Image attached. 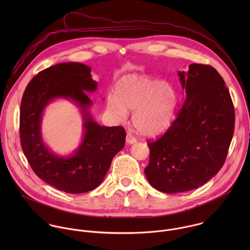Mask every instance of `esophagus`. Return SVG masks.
<instances>
[{"mask_svg":"<svg viewBox=\"0 0 250 250\" xmlns=\"http://www.w3.org/2000/svg\"><path fill=\"white\" fill-rule=\"evenodd\" d=\"M136 142H137V140H136L132 135H130V134L127 135V137H126V143H128V144H133V143H135Z\"/></svg>","mask_w":250,"mask_h":250,"instance_id":"1","label":"esophagus"}]
</instances>
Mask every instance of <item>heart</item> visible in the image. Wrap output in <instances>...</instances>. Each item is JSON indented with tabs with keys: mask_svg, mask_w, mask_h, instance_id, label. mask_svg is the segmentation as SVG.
Returning <instances> with one entry per match:
<instances>
[{
	"mask_svg": "<svg viewBox=\"0 0 250 250\" xmlns=\"http://www.w3.org/2000/svg\"><path fill=\"white\" fill-rule=\"evenodd\" d=\"M177 103L173 86L140 74H128L115 83L114 94L108 95L107 109L123 121L128 110H133L132 121L136 130L145 137H157L170 126Z\"/></svg>",
	"mask_w": 250,
	"mask_h": 250,
	"instance_id": "heart-1",
	"label": "heart"
}]
</instances>
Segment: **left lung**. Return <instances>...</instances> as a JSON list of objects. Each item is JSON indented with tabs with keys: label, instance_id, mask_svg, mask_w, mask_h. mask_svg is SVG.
I'll return each instance as SVG.
<instances>
[{
	"label": "left lung",
	"instance_id": "obj_1",
	"mask_svg": "<svg viewBox=\"0 0 250 250\" xmlns=\"http://www.w3.org/2000/svg\"><path fill=\"white\" fill-rule=\"evenodd\" d=\"M185 102L167 133L148 142L150 185L167 193L197 188L222 167L235 128L233 102L214 67L192 63L179 71Z\"/></svg>",
	"mask_w": 250,
	"mask_h": 250
}]
</instances>
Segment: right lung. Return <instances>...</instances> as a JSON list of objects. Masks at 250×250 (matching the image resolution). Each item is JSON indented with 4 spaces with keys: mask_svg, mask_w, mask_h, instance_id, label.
Instances as JSON below:
<instances>
[{
    "mask_svg": "<svg viewBox=\"0 0 250 250\" xmlns=\"http://www.w3.org/2000/svg\"><path fill=\"white\" fill-rule=\"evenodd\" d=\"M91 68L79 62H63L39 72L28 83L20 107V141L34 172L50 186L67 193L96 188L105 178L113 157L124 147L123 127L101 126L88 108L92 101L85 92H95L97 82ZM58 98L70 100L80 107L84 136L68 157L53 153L42 142V111Z\"/></svg>",
    "mask_w": 250,
    "mask_h": 250,
    "instance_id": "right-lung-1",
    "label": "right lung"
}]
</instances>
